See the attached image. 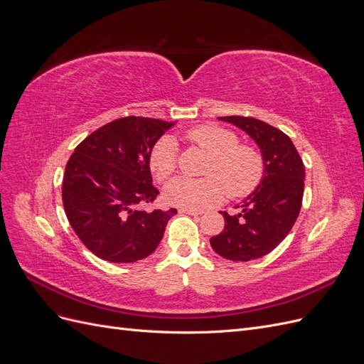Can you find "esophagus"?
<instances>
[{
    "label": "esophagus",
    "mask_w": 364,
    "mask_h": 364,
    "mask_svg": "<svg viewBox=\"0 0 364 364\" xmlns=\"http://www.w3.org/2000/svg\"><path fill=\"white\" fill-rule=\"evenodd\" d=\"M181 213L190 214V215H202V214H205L203 209H181Z\"/></svg>",
    "instance_id": "34e87169"
}]
</instances>
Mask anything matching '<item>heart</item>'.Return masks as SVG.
Wrapping results in <instances>:
<instances>
[{
    "instance_id": "b5f03b06",
    "label": "heart",
    "mask_w": 364,
    "mask_h": 364,
    "mask_svg": "<svg viewBox=\"0 0 364 364\" xmlns=\"http://www.w3.org/2000/svg\"><path fill=\"white\" fill-rule=\"evenodd\" d=\"M188 139L209 153L203 174L190 179L179 176L164 186V200L182 209H200L218 203L226 196L243 197L257 188L262 178L264 162L257 149L238 144L228 129L206 124L188 132ZM178 146L173 136H162L153 146L149 165L158 181H165L176 168Z\"/></svg>"
}]
</instances>
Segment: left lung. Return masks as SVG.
I'll list each match as a JSON object with an SVG mask.
<instances>
[{
  "mask_svg": "<svg viewBox=\"0 0 364 364\" xmlns=\"http://www.w3.org/2000/svg\"><path fill=\"white\" fill-rule=\"evenodd\" d=\"M255 142L264 162L257 188L225 217V229L209 240L211 247L230 261L267 255L287 237L301 211L305 168L291 139L264 121L249 117H218Z\"/></svg>",
  "mask_w": 364,
  "mask_h": 364,
  "instance_id": "left-lung-1",
  "label": "left lung"
}]
</instances>
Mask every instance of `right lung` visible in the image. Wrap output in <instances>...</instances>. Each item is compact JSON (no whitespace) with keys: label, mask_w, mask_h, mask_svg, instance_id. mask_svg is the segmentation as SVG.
<instances>
[{"label":"right lung","mask_w":364,"mask_h":364,"mask_svg":"<svg viewBox=\"0 0 364 364\" xmlns=\"http://www.w3.org/2000/svg\"><path fill=\"white\" fill-rule=\"evenodd\" d=\"M178 121L124 117L97 129L71 155L62 200L74 232L94 255L135 262L155 252L168 220L178 214L139 206L159 194L149 158L158 139Z\"/></svg>","instance_id":"1"}]
</instances>
